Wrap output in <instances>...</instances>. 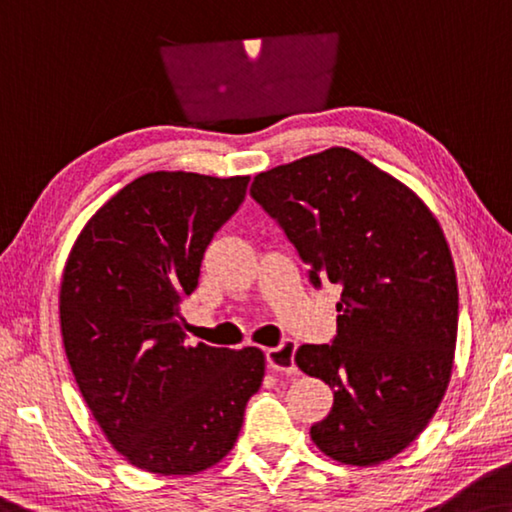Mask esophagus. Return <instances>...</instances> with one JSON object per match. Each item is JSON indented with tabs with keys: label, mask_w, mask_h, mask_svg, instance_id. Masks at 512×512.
<instances>
[{
	"label": "esophagus",
	"mask_w": 512,
	"mask_h": 512,
	"mask_svg": "<svg viewBox=\"0 0 512 512\" xmlns=\"http://www.w3.org/2000/svg\"><path fill=\"white\" fill-rule=\"evenodd\" d=\"M296 342H282L280 346L275 348H266V362H269V369L275 373H285V376H294L298 371L296 369V362H294V355H296Z\"/></svg>",
	"instance_id": "34e87169"
}]
</instances>
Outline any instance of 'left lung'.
Instances as JSON below:
<instances>
[{"mask_svg":"<svg viewBox=\"0 0 512 512\" xmlns=\"http://www.w3.org/2000/svg\"><path fill=\"white\" fill-rule=\"evenodd\" d=\"M253 196L310 266L342 289L337 337L303 344L296 364L328 383L314 444L344 465H380L433 419L458 335L449 243L415 191L362 154L330 148L259 173Z\"/></svg>","mask_w":512,"mask_h":512,"instance_id":"8db88e82","label":"left lung"}]
</instances>
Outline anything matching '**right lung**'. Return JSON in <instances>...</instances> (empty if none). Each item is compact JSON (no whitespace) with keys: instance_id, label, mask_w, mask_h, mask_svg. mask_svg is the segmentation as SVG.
<instances>
[{"instance_id":"1","label":"right lung","mask_w":512,"mask_h":512,"mask_svg":"<svg viewBox=\"0 0 512 512\" xmlns=\"http://www.w3.org/2000/svg\"><path fill=\"white\" fill-rule=\"evenodd\" d=\"M250 177L148 173L120 189L72 246L61 335L79 392L113 449L161 476L198 474L237 442L266 358L186 346L182 300Z\"/></svg>"}]
</instances>
